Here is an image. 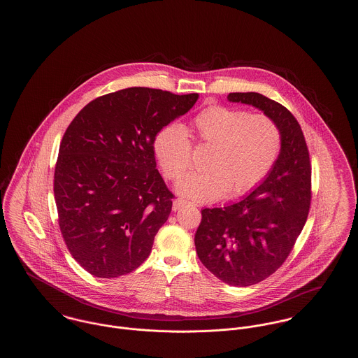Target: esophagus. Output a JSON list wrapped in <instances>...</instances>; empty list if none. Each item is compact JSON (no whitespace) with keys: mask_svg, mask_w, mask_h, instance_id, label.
<instances>
[{"mask_svg":"<svg viewBox=\"0 0 358 358\" xmlns=\"http://www.w3.org/2000/svg\"><path fill=\"white\" fill-rule=\"evenodd\" d=\"M187 205H190V203L187 201V200L177 199V200L173 201V210H174V212H176V210H180V209H182L184 206H187Z\"/></svg>","mask_w":358,"mask_h":358,"instance_id":"esophagus-1","label":"esophagus"}]
</instances>
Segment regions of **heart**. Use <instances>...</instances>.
I'll use <instances>...</instances> for the list:
<instances>
[{"instance_id": "1", "label": "heart", "mask_w": 358, "mask_h": 358, "mask_svg": "<svg viewBox=\"0 0 358 358\" xmlns=\"http://www.w3.org/2000/svg\"><path fill=\"white\" fill-rule=\"evenodd\" d=\"M197 146H206V171L189 173L176 185L178 194L212 203L228 192L248 193L271 171L282 150V131L264 114L225 106H209L190 124ZM154 154L171 180H178L192 165V143L180 124L164 127L154 139Z\"/></svg>"}]
</instances>
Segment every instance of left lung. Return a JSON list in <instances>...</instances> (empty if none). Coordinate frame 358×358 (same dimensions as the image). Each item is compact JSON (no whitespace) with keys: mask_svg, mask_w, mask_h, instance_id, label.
I'll return each instance as SVG.
<instances>
[{"mask_svg":"<svg viewBox=\"0 0 358 358\" xmlns=\"http://www.w3.org/2000/svg\"><path fill=\"white\" fill-rule=\"evenodd\" d=\"M227 99L260 110L282 131L273 169L241 200L205 208L194 244L205 267L224 283L245 287L275 273L301 235L311 201V166L299 123L286 107L257 92H231Z\"/></svg>","mask_w":358,"mask_h":358,"instance_id":"1","label":"left lung"}]
</instances>
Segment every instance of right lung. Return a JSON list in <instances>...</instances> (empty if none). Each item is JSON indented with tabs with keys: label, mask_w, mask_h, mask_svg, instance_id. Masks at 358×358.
I'll return each instance as SVG.
<instances>
[{
	"label": "right lung",
	"mask_w": 358,
	"mask_h": 358,
	"mask_svg": "<svg viewBox=\"0 0 358 358\" xmlns=\"http://www.w3.org/2000/svg\"><path fill=\"white\" fill-rule=\"evenodd\" d=\"M197 99L131 87L96 98L71 122L53 192L62 235L85 271L117 278L150 255L173 199L157 171L154 139Z\"/></svg>",
	"instance_id": "add662e5"
}]
</instances>
